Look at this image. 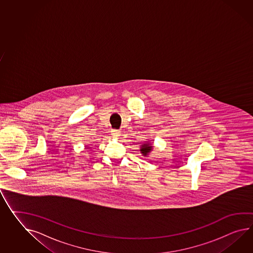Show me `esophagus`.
Instances as JSON below:
<instances>
[{
  "label": "esophagus",
  "mask_w": 253,
  "mask_h": 253,
  "mask_svg": "<svg viewBox=\"0 0 253 253\" xmlns=\"http://www.w3.org/2000/svg\"><path fill=\"white\" fill-rule=\"evenodd\" d=\"M111 134H112L113 138H119L121 136V131L120 130H116V129H113L111 131Z\"/></svg>",
  "instance_id": "1"
}]
</instances>
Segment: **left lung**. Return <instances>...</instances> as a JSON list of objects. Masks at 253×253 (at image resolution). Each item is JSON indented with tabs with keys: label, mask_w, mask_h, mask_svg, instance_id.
Returning <instances> with one entry per match:
<instances>
[{
	"label": "left lung",
	"mask_w": 253,
	"mask_h": 253,
	"mask_svg": "<svg viewBox=\"0 0 253 253\" xmlns=\"http://www.w3.org/2000/svg\"><path fill=\"white\" fill-rule=\"evenodd\" d=\"M153 143L151 142H144L140 146V152L143 156H148L149 154L153 151Z\"/></svg>",
	"instance_id": "8db88e82"
}]
</instances>
